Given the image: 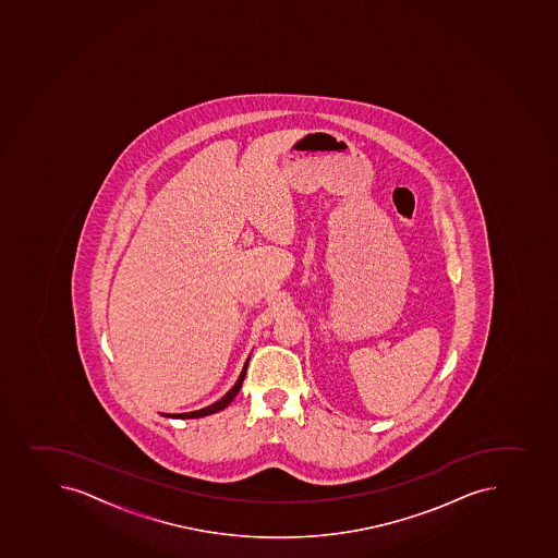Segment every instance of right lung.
Listing matches in <instances>:
<instances>
[{
	"instance_id": "obj_1",
	"label": "right lung",
	"mask_w": 558,
	"mask_h": 558,
	"mask_svg": "<svg viewBox=\"0 0 558 558\" xmlns=\"http://www.w3.org/2000/svg\"><path fill=\"white\" fill-rule=\"evenodd\" d=\"M245 371H247V361H245L244 368L240 372L239 381L234 383V387L229 390L222 399H218L217 403L209 404L206 409L195 410V412H186V414H162L166 417H173V420H195V417H204V415H211L215 412H220V410L226 409L231 401H233L234 396L239 393L240 388H242V383H244Z\"/></svg>"
}]
</instances>
